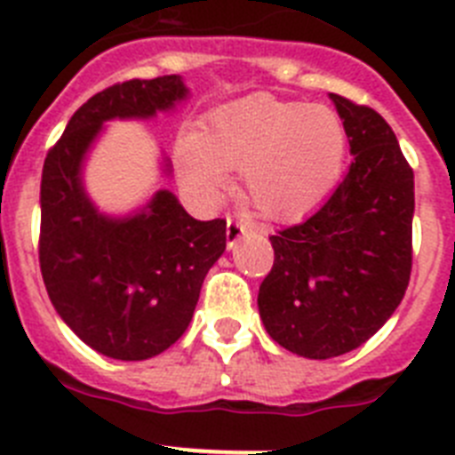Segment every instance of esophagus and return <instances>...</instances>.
Listing matches in <instances>:
<instances>
[{"label": "esophagus", "mask_w": 455, "mask_h": 455, "mask_svg": "<svg viewBox=\"0 0 455 455\" xmlns=\"http://www.w3.org/2000/svg\"><path fill=\"white\" fill-rule=\"evenodd\" d=\"M248 223L246 220L236 219V216H228V230H225V236H228V248H235L241 241V236L246 235Z\"/></svg>", "instance_id": "34e87169"}]
</instances>
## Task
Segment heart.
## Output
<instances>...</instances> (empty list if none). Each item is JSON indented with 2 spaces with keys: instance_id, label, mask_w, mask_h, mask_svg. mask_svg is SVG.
<instances>
[{
  "instance_id": "1",
  "label": "heart",
  "mask_w": 455,
  "mask_h": 455,
  "mask_svg": "<svg viewBox=\"0 0 455 455\" xmlns=\"http://www.w3.org/2000/svg\"><path fill=\"white\" fill-rule=\"evenodd\" d=\"M347 150V127L335 108L252 92L180 136L178 164L184 182L204 200L223 198L230 168H243L248 200L268 219L289 220L331 196Z\"/></svg>"
}]
</instances>
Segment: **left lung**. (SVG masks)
I'll return each mask as SVG.
<instances>
[{"label":"left lung","instance_id":"8db88e82","mask_svg":"<svg viewBox=\"0 0 455 455\" xmlns=\"http://www.w3.org/2000/svg\"><path fill=\"white\" fill-rule=\"evenodd\" d=\"M331 100L351 168L319 212L271 236L275 259L257 296L268 335L312 360L344 355L376 335L412 271V168L383 116L335 92Z\"/></svg>","mask_w":455,"mask_h":455}]
</instances>
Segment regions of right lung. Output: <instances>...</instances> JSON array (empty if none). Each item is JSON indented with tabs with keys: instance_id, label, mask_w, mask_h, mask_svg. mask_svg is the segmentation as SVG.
I'll list each match as a JSON object with an SVG mask.
<instances>
[{
	"instance_id": "right-lung-1",
	"label": "right lung",
	"mask_w": 455,
	"mask_h": 455,
	"mask_svg": "<svg viewBox=\"0 0 455 455\" xmlns=\"http://www.w3.org/2000/svg\"><path fill=\"white\" fill-rule=\"evenodd\" d=\"M187 95L180 75L104 88L75 111L43 166L38 259L47 293L70 331L114 360H148L184 335L225 251V220H196L166 188L134 216L100 214L84 191V159L107 120L152 118Z\"/></svg>"
}]
</instances>
